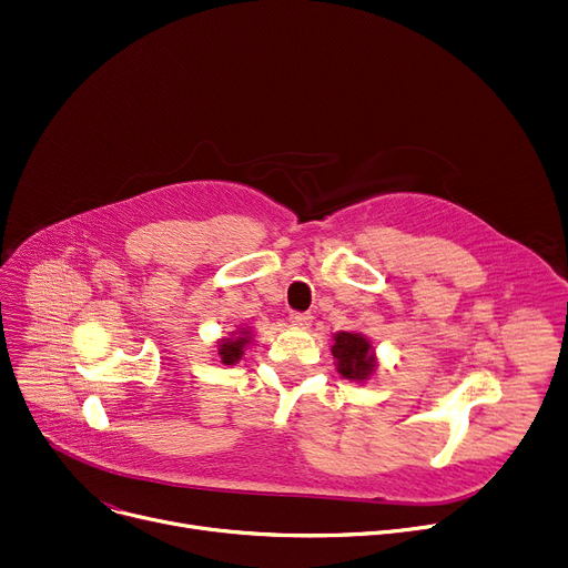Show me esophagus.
Returning a JSON list of instances; mask_svg holds the SVG:
<instances>
[{
	"instance_id": "1",
	"label": "esophagus",
	"mask_w": 568,
	"mask_h": 568,
	"mask_svg": "<svg viewBox=\"0 0 568 568\" xmlns=\"http://www.w3.org/2000/svg\"><path fill=\"white\" fill-rule=\"evenodd\" d=\"M290 322H292L294 326H298V328H308L311 322H313V317H311L308 313H292V315H290Z\"/></svg>"
}]
</instances>
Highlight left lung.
Here are the masks:
<instances>
[{
	"label": "left lung",
	"instance_id": "8db88e82",
	"mask_svg": "<svg viewBox=\"0 0 568 568\" xmlns=\"http://www.w3.org/2000/svg\"><path fill=\"white\" fill-rule=\"evenodd\" d=\"M331 354L335 358V369L345 376L349 382L365 384L369 376H374L376 354L369 339L363 333L354 331H337L333 335V347Z\"/></svg>",
	"mask_w": 568,
	"mask_h": 568
}]
</instances>
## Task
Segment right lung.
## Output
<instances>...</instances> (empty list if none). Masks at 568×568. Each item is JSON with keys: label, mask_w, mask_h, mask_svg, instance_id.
<instances>
[{"label": "right lung", "mask_w": 568, "mask_h": 568, "mask_svg": "<svg viewBox=\"0 0 568 568\" xmlns=\"http://www.w3.org/2000/svg\"><path fill=\"white\" fill-rule=\"evenodd\" d=\"M251 339H253V337H251L248 326L235 328V331L231 333V337H221L219 343H216L221 363H223V365H235V363H240L242 356H244V349L251 345Z\"/></svg>", "instance_id": "1"}]
</instances>
